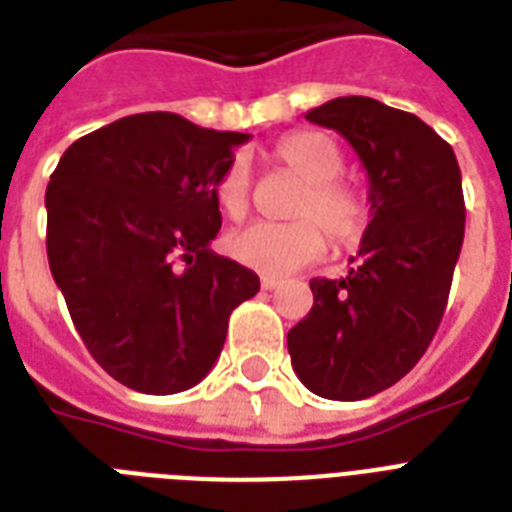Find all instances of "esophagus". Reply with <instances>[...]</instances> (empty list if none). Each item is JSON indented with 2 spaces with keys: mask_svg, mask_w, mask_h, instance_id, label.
I'll list each match as a JSON object with an SVG mask.
<instances>
[{
  "mask_svg": "<svg viewBox=\"0 0 512 512\" xmlns=\"http://www.w3.org/2000/svg\"><path fill=\"white\" fill-rule=\"evenodd\" d=\"M281 284V279H276V276H263L260 279V287L265 289V292H271V289H276Z\"/></svg>",
  "mask_w": 512,
  "mask_h": 512,
  "instance_id": "esophagus-1",
  "label": "esophagus"
}]
</instances>
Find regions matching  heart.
<instances>
[{
  "label": "heart",
  "mask_w": 512,
  "mask_h": 512,
  "mask_svg": "<svg viewBox=\"0 0 512 512\" xmlns=\"http://www.w3.org/2000/svg\"><path fill=\"white\" fill-rule=\"evenodd\" d=\"M273 156L284 167L303 177L305 188L295 201V223H252L241 231H233L225 241L236 263L255 268L268 276H287L305 265L316 263L327 236L337 244H356L369 223V204L356 185L340 180L342 154L337 143L324 132H292L273 148ZM252 177L244 159H233L215 185L217 207L225 215L239 220L249 209Z\"/></svg>",
  "instance_id": "obj_1"
}]
</instances>
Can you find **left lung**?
I'll return each instance as SVG.
<instances>
[{"instance_id":"left-lung-1","label":"left lung","mask_w":512,"mask_h":512,"mask_svg":"<svg viewBox=\"0 0 512 512\" xmlns=\"http://www.w3.org/2000/svg\"><path fill=\"white\" fill-rule=\"evenodd\" d=\"M305 119L340 132L369 177V225L345 279H313V308L289 329L292 369L332 401L396 385L444 316L465 236L457 156L420 116L374 98H335Z\"/></svg>"}]
</instances>
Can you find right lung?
I'll use <instances>...</instances> for the list:
<instances>
[{
	"label": "right lung",
	"mask_w": 512,
	"mask_h": 512,
	"mask_svg": "<svg viewBox=\"0 0 512 512\" xmlns=\"http://www.w3.org/2000/svg\"><path fill=\"white\" fill-rule=\"evenodd\" d=\"M244 132L167 111L124 116L66 148L52 172L47 260L92 358L140 393L193 388L260 279L215 255V185Z\"/></svg>",
	"instance_id": "1"
}]
</instances>
